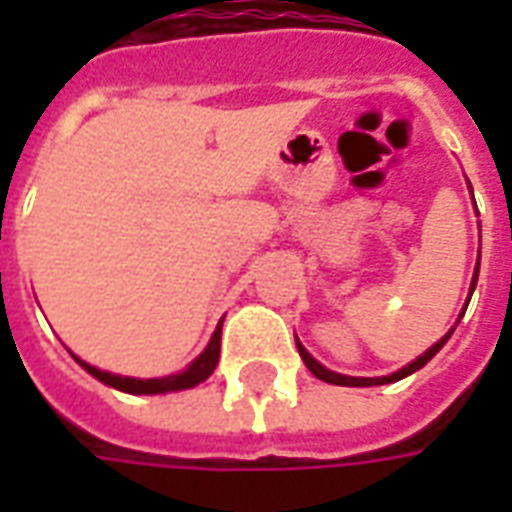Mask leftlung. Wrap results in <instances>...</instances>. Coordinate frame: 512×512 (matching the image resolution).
I'll return each mask as SVG.
<instances>
[{
    "label": "left lung",
    "mask_w": 512,
    "mask_h": 512,
    "mask_svg": "<svg viewBox=\"0 0 512 512\" xmlns=\"http://www.w3.org/2000/svg\"><path fill=\"white\" fill-rule=\"evenodd\" d=\"M477 274H480V263H477V268H474L472 288H469V299H472L474 285H477ZM466 307H469V301H466ZM452 332H455V326H452L450 332L441 337L439 343L430 345L425 354L417 356V359H414L411 365H406V367H403V370H397V373H392V376H381V378H356V376H343V373H334V370H326V367H323L321 362H315V359H312V356H310V351H307V348H304V345H301L299 340H296V348H299V354H301V359H304V365L310 367L312 376L321 378V381H326V384H334V386H381V384H392V381H400V378L411 376V373H414V370H419V367L428 365L430 359H433V356L439 354L441 348H444V343L450 340Z\"/></svg>",
    "instance_id": "8db88e82"
}]
</instances>
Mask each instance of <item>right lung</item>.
<instances>
[{
  "instance_id": "obj_1",
  "label": "right lung",
  "mask_w": 512,
  "mask_h": 512,
  "mask_svg": "<svg viewBox=\"0 0 512 512\" xmlns=\"http://www.w3.org/2000/svg\"><path fill=\"white\" fill-rule=\"evenodd\" d=\"M219 348H222V323L216 326V332H213L211 343L208 348L202 351L194 362H191L183 373L178 376H164V378H128V376H115V373H106V370H98V367L87 365L82 362L79 356H73L79 365L95 376L101 384H109L120 389V392H128V395H161V392H178V389H191V386H197L200 381L211 376L216 365H219Z\"/></svg>"
}]
</instances>
